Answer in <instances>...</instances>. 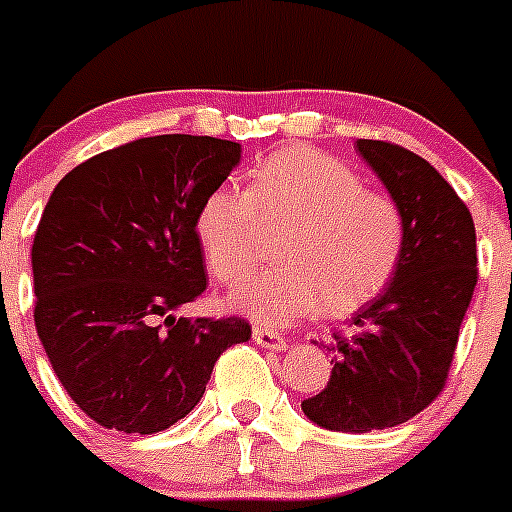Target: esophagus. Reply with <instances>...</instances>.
Returning a JSON list of instances; mask_svg holds the SVG:
<instances>
[{"label": "esophagus", "mask_w": 512, "mask_h": 512, "mask_svg": "<svg viewBox=\"0 0 512 512\" xmlns=\"http://www.w3.org/2000/svg\"><path fill=\"white\" fill-rule=\"evenodd\" d=\"M253 340H256V345H261V348L287 350V340H284L276 330H269V327H253Z\"/></svg>", "instance_id": "1"}]
</instances>
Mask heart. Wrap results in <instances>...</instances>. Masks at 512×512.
Segmentation results:
<instances>
[{
	"label": "heart",
	"instance_id": "1",
	"mask_svg": "<svg viewBox=\"0 0 512 512\" xmlns=\"http://www.w3.org/2000/svg\"><path fill=\"white\" fill-rule=\"evenodd\" d=\"M281 233V266L248 276L231 304L264 325H289L320 307L345 314L381 294L406 248V215L348 162L317 149L284 147L248 177L246 192L215 187L200 203L195 233L215 279L231 284Z\"/></svg>",
	"mask_w": 512,
	"mask_h": 512
}]
</instances>
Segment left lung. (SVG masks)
<instances>
[{"label": "left lung", "instance_id": "obj_1", "mask_svg": "<svg viewBox=\"0 0 512 512\" xmlns=\"http://www.w3.org/2000/svg\"><path fill=\"white\" fill-rule=\"evenodd\" d=\"M358 152L401 205L406 248L381 297L332 332L330 381L302 411L365 434L409 421L444 391L477 284V241L470 208L424 157L378 139H360Z\"/></svg>", "mask_w": 512, "mask_h": 512}]
</instances>
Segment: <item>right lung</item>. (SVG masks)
I'll use <instances>...</instances> for the list:
<instances>
[{"label":"right lung","mask_w":512,"mask_h":512,"mask_svg":"<svg viewBox=\"0 0 512 512\" xmlns=\"http://www.w3.org/2000/svg\"><path fill=\"white\" fill-rule=\"evenodd\" d=\"M241 159L228 139L162 134L73 167L32 241L35 327L58 381L106 429L157 434L203 398L243 317H175L208 287L195 215Z\"/></svg>","instance_id":"obj_1"}]
</instances>
